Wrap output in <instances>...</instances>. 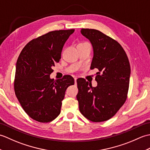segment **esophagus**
I'll list each match as a JSON object with an SVG mask.
<instances>
[{"label":"esophagus","instance_id":"1","mask_svg":"<svg viewBox=\"0 0 150 150\" xmlns=\"http://www.w3.org/2000/svg\"><path fill=\"white\" fill-rule=\"evenodd\" d=\"M77 77H75V78H74V80H75V83H76V82H77Z\"/></svg>","mask_w":150,"mask_h":150}]
</instances>
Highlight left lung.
Segmentation results:
<instances>
[{"mask_svg":"<svg viewBox=\"0 0 150 150\" xmlns=\"http://www.w3.org/2000/svg\"><path fill=\"white\" fill-rule=\"evenodd\" d=\"M82 35L90 40L93 49L91 69L97 68L96 87L84 79L77 80L79 110L92 122L111 119L125 103L131 69L120 44L101 31L82 28Z\"/></svg>","mask_w":150,"mask_h":150,"instance_id":"obj_1","label":"left lung"}]
</instances>
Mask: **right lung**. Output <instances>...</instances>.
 <instances>
[{"label": "right lung", "mask_w": 150, "mask_h": 150, "mask_svg": "<svg viewBox=\"0 0 150 150\" xmlns=\"http://www.w3.org/2000/svg\"><path fill=\"white\" fill-rule=\"evenodd\" d=\"M75 30H55L31 40L22 50L16 64L14 90L25 112L40 122L59 116L65 91L74 84L70 75L54 80L50 75L61 58L62 47Z\"/></svg>", "instance_id": "right-lung-1"}]
</instances>
